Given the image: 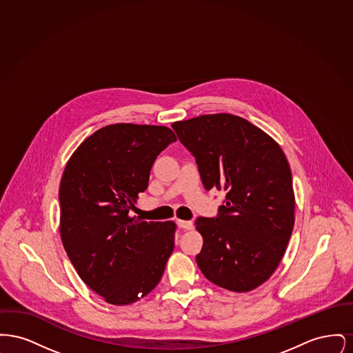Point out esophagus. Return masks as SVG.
Wrapping results in <instances>:
<instances>
[{"instance_id": "1", "label": "esophagus", "mask_w": 353, "mask_h": 353, "mask_svg": "<svg viewBox=\"0 0 353 353\" xmlns=\"http://www.w3.org/2000/svg\"><path fill=\"white\" fill-rule=\"evenodd\" d=\"M177 225H179V228L185 229V230H192V229H193V222H192V221L179 219V221H177Z\"/></svg>"}]
</instances>
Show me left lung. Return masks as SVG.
<instances>
[{"instance_id":"1","label":"left lung","mask_w":353,"mask_h":353,"mask_svg":"<svg viewBox=\"0 0 353 353\" xmlns=\"http://www.w3.org/2000/svg\"><path fill=\"white\" fill-rule=\"evenodd\" d=\"M172 128L197 163L206 190H225L217 217L196 219L203 238L197 265L208 281L248 292L278 268L294 228L295 197L279 144L230 114L176 121Z\"/></svg>"}]
</instances>
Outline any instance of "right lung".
Segmentation results:
<instances>
[{"instance_id":"obj_1","label":"right lung","mask_w":353,"mask_h":353,"mask_svg":"<svg viewBox=\"0 0 353 353\" xmlns=\"http://www.w3.org/2000/svg\"><path fill=\"white\" fill-rule=\"evenodd\" d=\"M176 134L163 125L103 127L72 153L59 186L61 238L92 291L131 304L160 282L174 249L176 225L131 217L152 165Z\"/></svg>"}]
</instances>
